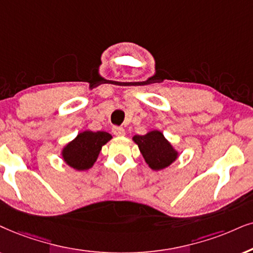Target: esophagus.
I'll return each instance as SVG.
<instances>
[{
  "label": "esophagus",
  "mask_w": 253,
  "mask_h": 253,
  "mask_svg": "<svg viewBox=\"0 0 253 253\" xmlns=\"http://www.w3.org/2000/svg\"><path fill=\"white\" fill-rule=\"evenodd\" d=\"M112 132H113V134L114 135H117V136H124L125 134V129L123 128V127H113V128H112Z\"/></svg>",
  "instance_id": "1"
}]
</instances>
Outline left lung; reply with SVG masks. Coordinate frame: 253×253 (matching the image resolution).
<instances>
[{
  "label": "left lung",
  "mask_w": 253,
  "mask_h": 253,
  "mask_svg": "<svg viewBox=\"0 0 253 253\" xmlns=\"http://www.w3.org/2000/svg\"><path fill=\"white\" fill-rule=\"evenodd\" d=\"M133 141L139 146L146 164L153 170H162L178 158L177 150L160 130H150L145 135H134Z\"/></svg>",
  "instance_id": "8db88e82"
}]
</instances>
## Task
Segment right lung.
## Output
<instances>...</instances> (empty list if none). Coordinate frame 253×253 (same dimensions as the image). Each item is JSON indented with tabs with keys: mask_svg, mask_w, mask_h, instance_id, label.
Masks as SVG:
<instances>
[{
	"mask_svg": "<svg viewBox=\"0 0 253 253\" xmlns=\"http://www.w3.org/2000/svg\"><path fill=\"white\" fill-rule=\"evenodd\" d=\"M112 135L107 132L84 130L79 133L62 150L65 164L76 170H87L97 161L101 147L110 141Z\"/></svg>",
	"mask_w": 253,
	"mask_h": 253,
	"instance_id": "obj_1",
	"label": "right lung"
}]
</instances>
